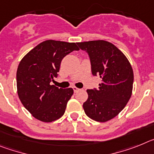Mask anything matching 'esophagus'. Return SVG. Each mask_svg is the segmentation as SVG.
Returning a JSON list of instances; mask_svg holds the SVG:
<instances>
[{"label":"esophagus","mask_w":154,"mask_h":154,"mask_svg":"<svg viewBox=\"0 0 154 154\" xmlns=\"http://www.w3.org/2000/svg\"><path fill=\"white\" fill-rule=\"evenodd\" d=\"M73 91L75 92H77L78 91H80V89H79V88H77V87H73Z\"/></svg>","instance_id":"34e87169"}]
</instances>
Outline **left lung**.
<instances>
[{"label": "left lung", "mask_w": 154, "mask_h": 154, "mask_svg": "<svg viewBox=\"0 0 154 154\" xmlns=\"http://www.w3.org/2000/svg\"><path fill=\"white\" fill-rule=\"evenodd\" d=\"M77 45L88 52L93 75L101 79L97 90H87L88 100L83 104L85 114L94 121H109L119 114L132 96L133 68L125 54L108 41L93 40Z\"/></svg>", "instance_id": "8db88e82"}]
</instances>
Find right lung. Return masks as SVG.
<instances>
[{
  "mask_svg": "<svg viewBox=\"0 0 154 154\" xmlns=\"http://www.w3.org/2000/svg\"><path fill=\"white\" fill-rule=\"evenodd\" d=\"M73 50L75 42L49 39L29 52L17 69V92L21 104L36 119L51 122L63 116L73 88L62 89L50 85L62 60Z\"/></svg>",
  "mask_w": 154,
  "mask_h": 154,
  "instance_id": "add662e5",
  "label": "right lung"
}]
</instances>
